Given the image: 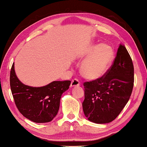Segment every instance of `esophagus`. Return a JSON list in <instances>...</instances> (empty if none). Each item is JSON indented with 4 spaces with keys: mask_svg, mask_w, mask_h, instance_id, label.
Listing matches in <instances>:
<instances>
[{
    "mask_svg": "<svg viewBox=\"0 0 147 147\" xmlns=\"http://www.w3.org/2000/svg\"><path fill=\"white\" fill-rule=\"evenodd\" d=\"M79 85H80V82L77 79H74L71 82L70 87H78V86Z\"/></svg>",
    "mask_w": 147,
    "mask_h": 147,
    "instance_id": "obj_1",
    "label": "esophagus"
}]
</instances>
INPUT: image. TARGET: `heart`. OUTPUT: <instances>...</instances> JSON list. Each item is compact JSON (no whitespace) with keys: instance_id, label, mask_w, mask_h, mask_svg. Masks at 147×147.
<instances>
[{"instance_id":"b5f03b06","label":"heart","mask_w":147,"mask_h":147,"mask_svg":"<svg viewBox=\"0 0 147 147\" xmlns=\"http://www.w3.org/2000/svg\"><path fill=\"white\" fill-rule=\"evenodd\" d=\"M114 52L106 44L93 45L82 58L86 59L80 67L81 75L85 79L96 80L102 78L112 63Z\"/></svg>"}]
</instances>
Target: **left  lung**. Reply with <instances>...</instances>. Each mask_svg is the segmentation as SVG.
I'll return each mask as SVG.
<instances>
[{
  "instance_id": "1",
  "label": "left lung",
  "mask_w": 147,
  "mask_h": 147,
  "mask_svg": "<svg viewBox=\"0 0 147 147\" xmlns=\"http://www.w3.org/2000/svg\"><path fill=\"white\" fill-rule=\"evenodd\" d=\"M131 57L120 45L114 62L98 80L84 82L83 110L88 120L95 123H107L115 120L129 100L134 82Z\"/></svg>"
}]
</instances>
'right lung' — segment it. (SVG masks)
Masks as SVG:
<instances>
[{"instance_id": "1", "label": "right lung", "mask_w": 147, "mask_h": 147, "mask_svg": "<svg viewBox=\"0 0 147 147\" xmlns=\"http://www.w3.org/2000/svg\"><path fill=\"white\" fill-rule=\"evenodd\" d=\"M71 82L53 81L44 87H33L22 84L17 78L14 63L10 74V85L14 102L19 112L35 123H47L57 115L60 101Z\"/></svg>"}]
</instances>
